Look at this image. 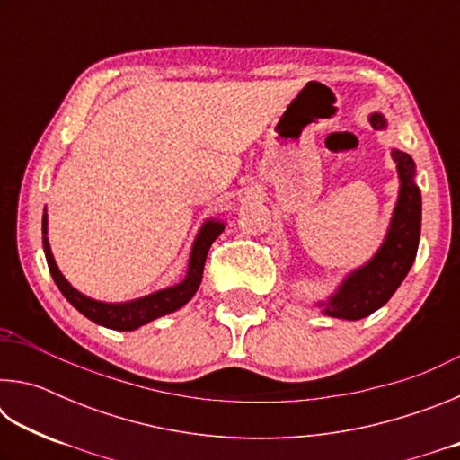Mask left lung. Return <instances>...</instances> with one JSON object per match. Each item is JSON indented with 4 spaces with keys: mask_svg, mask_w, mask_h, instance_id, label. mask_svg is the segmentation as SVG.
I'll list each match as a JSON object with an SVG mask.
<instances>
[{
    "mask_svg": "<svg viewBox=\"0 0 460 460\" xmlns=\"http://www.w3.org/2000/svg\"><path fill=\"white\" fill-rule=\"evenodd\" d=\"M373 129H385L387 121L381 113H371ZM400 176L398 202L394 207L387 235L377 253L353 270L342 279L337 292L318 302L326 316L359 321L381 308L398 290L416 260L420 227H422V197L416 184V164L411 155L402 150H392Z\"/></svg>",
    "mask_w": 460,
    "mask_h": 460,
    "instance_id": "1",
    "label": "left lung"
}]
</instances>
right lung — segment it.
<instances>
[{
  "mask_svg": "<svg viewBox=\"0 0 460 460\" xmlns=\"http://www.w3.org/2000/svg\"><path fill=\"white\" fill-rule=\"evenodd\" d=\"M46 227H49V217H46V208H44V215H42L44 255H46V261H49L50 276L54 282H57L62 296H65V298L71 302L81 314L87 316L89 321H93L95 324L107 326V329H113V331H136L139 326L154 321V318H160L164 314L174 313L178 308H182L186 302L197 294L202 279V270H205L208 247H211L213 241L221 235L225 229V223L208 219L199 229V235L194 239L192 249H190L189 270H186V276L182 282L129 302L93 300L89 296L81 294L76 288L68 284V279L60 274L57 261H54L49 237H46V233H49Z\"/></svg>",
  "mask_w": 460,
  "mask_h": 460,
  "instance_id": "right-lung-1",
  "label": "right lung"
}]
</instances>
